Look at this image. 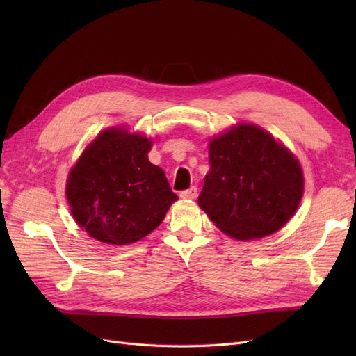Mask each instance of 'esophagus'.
Here are the masks:
<instances>
[{
    "instance_id": "1",
    "label": "esophagus",
    "mask_w": 356,
    "mask_h": 356,
    "mask_svg": "<svg viewBox=\"0 0 356 356\" xmlns=\"http://www.w3.org/2000/svg\"><path fill=\"white\" fill-rule=\"evenodd\" d=\"M179 196H181L182 199H196V196H197V187L193 186V187H190L188 190L181 191Z\"/></svg>"
}]
</instances>
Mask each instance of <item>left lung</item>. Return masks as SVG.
<instances>
[{
    "mask_svg": "<svg viewBox=\"0 0 356 356\" xmlns=\"http://www.w3.org/2000/svg\"><path fill=\"white\" fill-rule=\"evenodd\" d=\"M209 163L197 203L230 238L251 241L277 232L303 197L298 160L255 124L241 123L212 138Z\"/></svg>",
    "mask_w": 356,
    "mask_h": 356,
    "instance_id": "left-lung-1",
    "label": "left lung"
}]
</instances>
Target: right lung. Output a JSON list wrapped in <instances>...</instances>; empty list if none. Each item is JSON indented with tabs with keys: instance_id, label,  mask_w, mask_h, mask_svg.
Instances as JSON below:
<instances>
[{
	"instance_id": "obj_1",
	"label": "right lung",
	"mask_w": 356,
	"mask_h": 356,
	"mask_svg": "<svg viewBox=\"0 0 356 356\" xmlns=\"http://www.w3.org/2000/svg\"><path fill=\"white\" fill-rule=\"evenodd\" d=\"M149 149L148 138L111 127L71 169L65 191L71 213L93 239L108 245L141 241L178 199L163 169L148 160Z\"/></svg>"
}]
</instances>
